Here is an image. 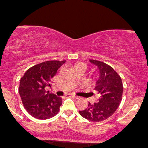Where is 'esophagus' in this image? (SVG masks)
I'll return each instance as SVG.
<instances>
[{"mask_svg":"<svg viewBox=\"0 0 148 148\" xmlns=\"http://www.w3.org/2000/svg\"><path fill=\"white\" fill-rule=\"evenodd\" d=\"M65 96H66V97L69 96V97L73 98V99H77V96H76L75 95H73V94H67V95H65Z\"/></svg>","mask_w":148,"mask_h":148,"instance_id":"1","label":"esophagus"}]
</instances>
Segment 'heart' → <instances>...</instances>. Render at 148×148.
<instances>
[{"label": "heart", "mask_w": 148, "mask_h": 148, "mask_svg": "<svg viewBox=\"0 0 148 148\" xmlns=\"http://www.w3.org/2000/svg\"><path fill=\"white\" fill-rule=\"evenodd\" d=\"M81 65V63H79V64H77V65Z\"/></svg>", "instance_id": "1"}]
</instances>
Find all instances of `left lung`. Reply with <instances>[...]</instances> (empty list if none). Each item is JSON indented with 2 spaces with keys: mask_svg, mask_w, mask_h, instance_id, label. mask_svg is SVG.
Wrapping results in <instances>:
<instances>
[{
  "mask_svg": "<svg viewBox=\"0 0 148 148\" xmlns=\"http://www.w3.org/2000/svg\"><path fill=\"white\" fill-rule=\"evenodd\" d=\"M90 63L97 66L99 77L95 90L99 95V102L89 103L86 109L79 111L85 119L92 122H101L112 116L122 101L123 85L122 79L111 66L101 61L90 60Z\"/></svg>",
  "mask_w": 148,
  "mask_h": 148,
  "instance_id": "left-lung-1",
  "label": "left lung"
}]
</instances>
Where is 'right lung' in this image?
<instances>
[{
	"label": "right lung",
	"instance_id": "add662e5",
	"mask_svg": "<svg viewBox=\"0 0 148 148\" xmlns=\"http://www.w3.org/2000/svg\"><path fill=\"white\" fill-rule=\"evenodd\" d=\"M65 60H49L32 67L20 80V97L26 112L33 117L47 119L55 116L62 105V98L46 91L52 78Z\"/></svg>",
	"mask_w": 148,
	"mask_h": 148
}]
</instances>
